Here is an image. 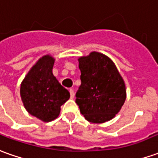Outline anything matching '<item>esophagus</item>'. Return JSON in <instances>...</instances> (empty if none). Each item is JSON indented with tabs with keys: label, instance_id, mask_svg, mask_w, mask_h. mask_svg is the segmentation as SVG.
Listing matches in <instances>:
<instances>
[{
	"label": "esophagus",
	"instance_id": "obj_1",
	"mask_svg": "<svg viewBox=\"0 0 158 158\" xmlns=\"http://www.w3.org/2000/svg\"><path fill=\"white\" fill-rule=\"evenodd\" d=\"M69 92H70L71 98H74V90H73V88H71L70 90H69Z\"/></svg>",
	"mask_w": 158,
	"mask_h": 158
}]
</instances>
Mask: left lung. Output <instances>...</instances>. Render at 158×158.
<instances>
[{"mask_svg":"<svg viewBox=\"0 0 158 158\" xmlns=\"http://www.w3.org/2000/svg\"><path fill=\"white\" fill-rule=\"evenodd\" d=\"M81 85L76 103L91 123H105L115 117L124 105L126 90L123 78L110 58L92 52L79 59Z\"/></svg>","mask_w":158,"mask_h":158,"instance_id":"8db88e82","label":"left lung"}]
</instances>
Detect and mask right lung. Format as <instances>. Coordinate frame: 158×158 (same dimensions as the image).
Instances as JSON below:
<instances>
[{
    "label": "right lung",
    "instance_id": "add662e5",
    "mask_svg": "<svg viewBox=\"0 0 158 158\" xmlns=\"http://www.w3.org/2000/svg\"><path fill=\"white\" fill-rule=\"evenodd\" d=\"M54 59L40 58L30 69L20 85V97L26 110L43 122L60 115V106L70 98L69 92L52 74Z\"/></svg>",
    "mask_w": 158,
    "mask_h": 158
}]
</instances>
